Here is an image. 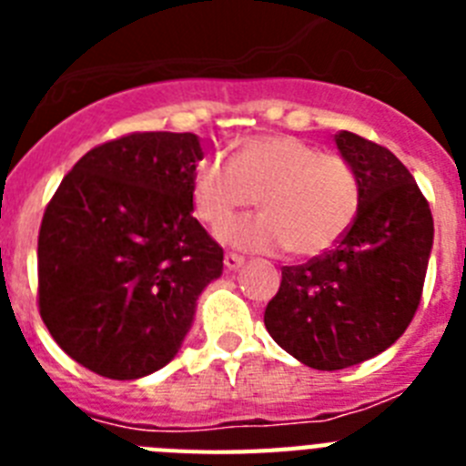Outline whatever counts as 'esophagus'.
Here are the masks:
<instances>
[{
	"instance_id": "34e87169",
	"label": "esophagus",
	"mask_w": 466,
	"mask_h": 466,
	"mask_svg": "<svg viewBox=\"0 0 466 466\" xmlns=\"http://www.w3.org/2000/svg\"><path fill=\"white\" fill-rule=\"evenodd\" d=\"M224 266H226V270H238V268H242V266H245V258H242L240 254L228 252L224 257Z\"/></svg>"
}]
</instances>
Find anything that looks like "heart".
Listing matches in <instances>:
<instances>
[{
	"mask_svg": "<svg viewBox=\"0 0 466 466\" xmlns=\"http://www.w3.org/2000/svg\"><path fill=\"white\" fill-rule=\"evenodd\" d=\"M257 198L263 212L219 226L221 242L247 252L291 247L299 257H315L350 228L360 184L348 160L319 154L291 135H258L242 144L236 158L209 156L198 163L193 205L208 224H221Z\"/></svg>",
	"mask_w": 466,
	"mask_h": 466,
	"instance_id": "heart-1",
	"label": "heart"
}]
</instances>
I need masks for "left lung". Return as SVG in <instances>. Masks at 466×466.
Wrapping results in <instances>:
<instances>
[{"label":"left lung","instance_id":"left-lung-1","mask_svg":"<svg viewBox=\"0 0 466 466\" xmlns=\"http://www.w3.org/2000/svg\"><path fill=\"white\" fill-rule=\"evenodd\" d=\"M333 142L360 184L355 221L331 252L284 266L263 315L275 343L317 371L361 364L401 339L434 245L430 205L401 160L348 130Z\"/></svg>","mask_w":466,"mask_h":466}]
</instances>
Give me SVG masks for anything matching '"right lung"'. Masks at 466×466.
Listing matches in <instances>:
<instances>
[{
  "mask_svg": "<svg viewBox=\"0 0 466 466\" xmlns=\"http://www.w3.org/2000/svg\"><path fill=\"white\" fill-rule=\"evenodd\" d=\"M193 133H135L90 149L39 230V312L97 376L137 380L175 360L224 249L193 217Z\"/></svg>",
  "mask_w": 466,
  "mask_h": 466,
  "instance_id": "obj_1",
  "label": "right lung"
}]
</instances>
